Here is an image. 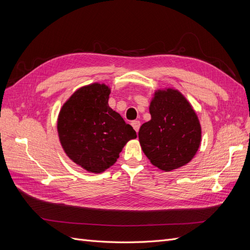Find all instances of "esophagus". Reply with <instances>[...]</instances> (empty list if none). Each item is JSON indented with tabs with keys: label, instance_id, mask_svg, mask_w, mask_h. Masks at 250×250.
Masks as SVG:
<instances>
[{
	"label": "esophagus",
	"instance_id": "obj_1",
	"mask_svg": "<svg viewBox=\"0 0 250 250\" xmlns=\"http://www.w3.org/2000/svg\"><path fill=\"white\" fill-rule=\"evenodd\" d=\"M131 125H132V127H133V129L138 132L139 129H140L141 122H140V121H133V122H131Z\"/></svg>",
	"mask_w": 250,
	"mask_h": 250
}]
</instances>
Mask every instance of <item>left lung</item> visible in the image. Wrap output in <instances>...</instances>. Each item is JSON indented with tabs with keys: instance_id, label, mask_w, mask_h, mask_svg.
<instances>
[{
	"instance_id": "8db88e82",
	"label": "left lung",
	"mask_w": 250,
	"mask_h": 250,
	"mask_svg": "<svg viewBox=\"0 0 250 250\" xmlns=\"http://www.w3.org/2000/svg\"><path fill=\"white\" fill-rule=\"evenodd\" d=\"M151 120L144 123L139 140L155 167L171 171L183 167L197 152L201 127L191 104L178 90H157L150 103Z\"/></svg>"
}]
</instances>
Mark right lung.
I'll use <instances>...</instances> for the list:
<instances>
[{"instance_id":"right-lung-1","label":"right lung","mask_w":250,"mask_h":250,"mask_svg":"<svg viewBox=\"0 0 250 250\" xmlns=\"http://www.w3.org/2000/svg\"><path fill=\"white\" fill-rule=\"evenodd\" d=\"M110 89L93 83L75 92L59 112L57 129L66 155L93 173L117 162L126 143L137 138L133 128L108 106Z\"/></svg>"}]
</instances>
